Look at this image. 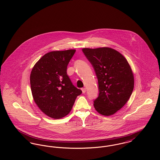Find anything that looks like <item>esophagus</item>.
Returning <instances> with one entry per match:
<instances>
[{
  "mask_svg": "<svg viewBox=\"0 0 160 160\" xmlns=\"http://www.w3.org/2000/svg\"><path fill=\"white\" fill-rule=\"evenodd\" d=\"M82 92H83V93H84L86 92V89L85 88H82Z\"/></svg>",
  "mask_w": 160,
  "mask_h": 160,
  "instance_id": "1",
  "label": "esophagus"
}]
</instances>
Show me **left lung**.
<instances>
[{
    "label": "left lung",
    "mask_w": 160,
    "mask_h": 160,
    "mask_svg": "<svg viewBox=\"0 0 160 160\" xmlns=\"http://www.w3.org/2000/svg\"><path fill=\"white\" fill-rule=\"evenodd\" d=\"M98 82L99 95L93 106L102 115L110 116L128 101L134 89V76L125 57L113 48H84Z\"/></svg>",
    "instance_id": "left-lung-1"
}]
</instances>
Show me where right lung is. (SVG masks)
I'll return each instance as SVG.
<instances>
[{"label":"right lung","instance_id":"right-lung-1","mask_svg":"<svg viewBox=\"0 0 160 160\" xmlns=\"http://www.w3.org/2000/svg\"><path fill=\"white\" fill-rule=\"evenodd\" d=\"M76 50L53 51L35 63L30 76L35 102L45 114L60 119L70 112L77 97L82 91L75 87L67 75L69 62Z\"/></svg>","mask_w":160,"mask_h":160}]
</instances>
